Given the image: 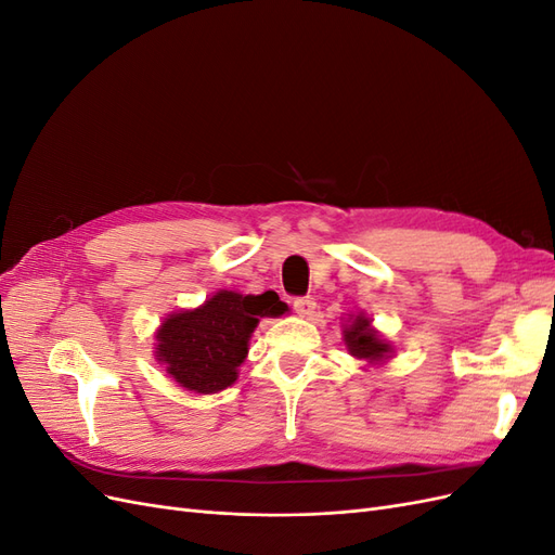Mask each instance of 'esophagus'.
I'll return each instance as SVG.
<instances>
[{
	"label": "esophagus",
	"instance_id": "34e87169",
	"mask_svg": "<svg viewBox=\"0 0 555 555\" xmlns=\"http://www.w3.org/2000/svg\"><path fill=\"white\" fill-rule=\"evenodd\" d=\"M294 310L298 317H310L314 312V300L312 298H296Z\"/></svg>",
	"mask_w": 555,
	"mask_h": 555
}]
</instances>
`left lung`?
<instances>
[{"mask_svg":"<svg viewBox=\"0 0 555 555\" xmlns=\"http://www.w3.org/2000/svg\"><path fill=\"white\" fill-rule=\"evenodd\" d=\"M343 340L349 354L359 361H365L367 365H382L396 357L393 343L384 338L373 326V319L365 312L347 314L343 324Z\"/></svg>","mask_w":555,"mask_h":555,"instance_id":"1","label":"left lung"}]
</instances>
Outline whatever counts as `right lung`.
Wrapping results in <instances>:
<instances>
[{
  "label": "right lung",
  "mask_w": 555,
  "mask_h": 555,
  "mask_svg": "<svg viewBox=\"0 0 555 555\" xmlns=\"http://www.w3.org/2000/svg\"><path fill=\"white\" fill-rule=\"evenodd\" d=\"M287 310L275 292L220 289L198 308L164 319L155 331V359L182 389L198 396L220 393L238 379L259 319Z\"/></svg>",
  "instance_id": "obj_1"
}]
</instances>
